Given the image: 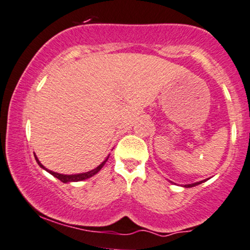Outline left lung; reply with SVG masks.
I'll list each match as a JSON object with an SVG mask.
<instances>
[{
  "label": "left lung",
  "mask_w": 250,
  "mask_h": 250,
  "mask_svg": "<svg viewBox=\"0 0 250 250\" xmlns=\"http://www.w3.org/2000/svg\"><path fill=\"white\" fill-rule=\"evenodd\" d=\"M207 181V179H205V181H200V182H197V183H193V184H188V185H184V188H193V186H197L199 184H201V183H204Z\"/></svg>",
  "instance_id": "left-lung-1"
}]
</instances>
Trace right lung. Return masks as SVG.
Here are the masks:
<instances>
[{
    "instance_id": "1",
    "label": "right lung",
    "mask_w": 250,
    "mask_h": 250,
    "mask_svg": "<svg viewBox=\"0 0 250 250\" xmlns=\"http://www.w3.org/2000/svg\"><path fill=\"white\" fill-rule=\"evenodd\" d=\"M34 156H35V160H36V162H38V165L40 166V167H41L42 169H44V170H46L49 172V174H51L53 177H56V178H58L59 181H62V183H69V182H81V181H84V179H88V178H90V177H92V176L94 175H96L97 174V172L101 170V169L104 167V165L106 164V161H107V159H108V156L107 158H106L104 161L102 162L101 165L98 166L97 168H95V169H92V170H90V171H86V172H82V174H75V175H62V174H58V172H55V171H52V170H49V169H46L44 166H43L41 162L39 161V159H38V156H36L35 154H34Z\"/></svg>"
}]
</instances>
